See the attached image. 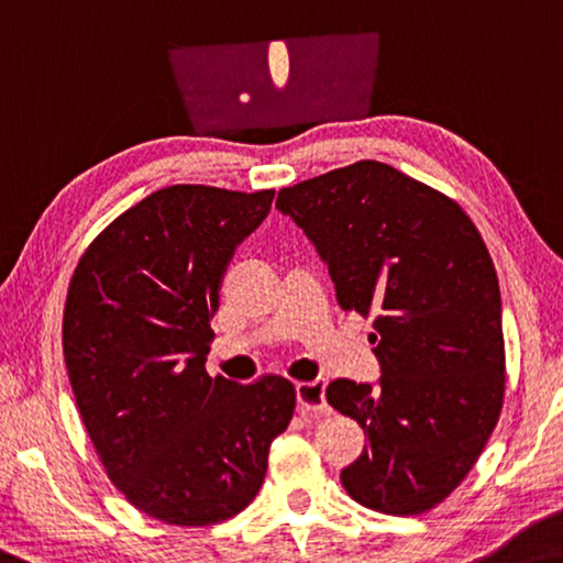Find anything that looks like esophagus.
<instances>
[{
	"label": "esophagus",
	"instance_id": "obj_1",
	"mask_svg": "<svg viewBox=\"0 0 563 563\" xmlns=\"http://www.w3.org/2000/svg\"><path fill=\"white\" fill-rule=\"evenodd\" d=\"M296 398L300 410H306V413H325V378L296 383Z\"/></svg>",
	"mask_w": 563,
	"mask_h": 563
}]
</instances>
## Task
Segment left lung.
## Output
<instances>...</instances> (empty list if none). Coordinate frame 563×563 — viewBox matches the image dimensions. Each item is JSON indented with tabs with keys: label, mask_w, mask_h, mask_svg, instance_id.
<instances>
[{
	"label": "left lung",
	"mask_w": 563,
	"mask_h": 563,
	"mask_svg": "<svg viewBox=\"0 0 563 563\" xmlns=\"http://www.w3.org/2000/svg\"><path fill=\"white\" fill-rule=\"evenodd\" d=\"M275 208L316 245L338 306L373 316L378 386L325 390L368 433L341 474L347 496L390 516L431 511L504 406L501 290L484 238L459 202L376 159L283 187Z\"/></svg>",
	"instance_id": "obj_1"
}]
</instances>
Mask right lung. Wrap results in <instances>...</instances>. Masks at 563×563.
Wrapping results in <instances>:
<instances>
[{"instance_id":"add662e5","label":"right lung","mask_w":563,"mask_h":563,"mask_svg":"<svg viewBox=\"0 0 563 563\" xmlns=\"http://www.w3.org/2000/svg\"><path fill=\"white\" fill-rule=\"evenodd\" d=\"M273 195L163 187L112 220L69 280L62 347L79 416L112 484L165 523L243 511L296 410L280 376L240 386L205 371L222 275Z\"/></svg>"}]
</instances>
